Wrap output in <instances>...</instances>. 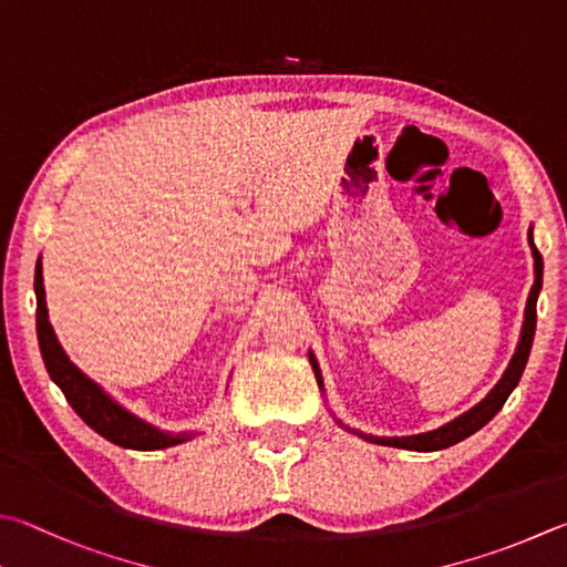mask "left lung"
<instances>
[{
	"label": "left lung",
	"mask_w": 567,
	"mask_h": 567,
	"mask_svg": "<svg viewBox=\"0 0 567 567\" xmlns=\"http://www.w3.org/2000/svg\"><path fill=\"white\" fill-rule=\"evenodd\" d=\"M528 243H530L533 260H535V282L530 287V295H528L526 322H523L518 349H516V354H513L506 374H503V379L496 384V389H493L478 406H473L471 411H466V414L454 419L446 426H441L436 431H429V434L401 436V439H379V436H364V434H359V436H364L367 441H374V444H382V446H396V449H409V451H441V449H449V446L458 444V441L468 439L471 434H476L478 429L486 426L488 421L498 414L503 404H506V399L511 396V391L516 389V384L520 382V374H523V369H526L530 347H533V337H535V302H538V292L543 287V257H540L538 248H535V243H533V230L528 233ZM310 362H312L317 382H319V386H322V377H319V367H317L312 354H310Z\"/></svg>",
	"instance_id": "obj_1"
}]
</instances>
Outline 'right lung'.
<instances>
[{"instance_id":"obj_1","label":"right lung","mask_w":567,"mask_h":567,"mask_svg":"<svg viewBox=\"0 0 567 567\" xmlns=\"http://www.w3.org/2000/svg\"><path fill=\"white\" fill-rule=\"evenodd\" d=\"M34 292H37V334H39V349L44 357L47 372L54 379L56 386L64 391V396L76 414L86 421V424L109 439L111 444L123 449L136 451H156L166 446H176L188 441L193 434H166L156 426L146 424V421L128 414L126 409L118 406L109 394L101 391L99 384L91 382L86 374L69 362L64 349L56 342L54 329L49 324L47 317V300H44V280H41V260H37L34 272Z\"/></svg>"}]
</instances>
